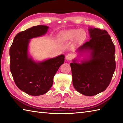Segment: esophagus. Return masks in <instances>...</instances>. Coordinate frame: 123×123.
Listing matches in <instances>:
<instances>
[{"instance_id":"esophagus-1","label":"esophagus","mask_w":123,"mask_h":123,"mask_svg":"<svg viewBox=\"0 0 123 123\" xmlns=\"http://www.w3.org/2000/svg\"><path fill=\"white\" fill-rule=\"evenodd\" d=\"M73 58V55L70 54H68V55H66V59L67 61H70V60Z\"/></svg>"}]
</instances>
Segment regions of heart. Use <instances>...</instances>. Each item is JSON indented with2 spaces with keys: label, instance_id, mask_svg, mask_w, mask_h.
Returning <instances> with one entry per match:
<instances>
[{
  "label": "heart",
  "instance_id": "heart-1",
  "mask_svg": "<svg viewBox=\"0 0 123 123\" xmlns=\"http://www.w3.org/2000/svg\"><path fill=\"white\" fill-rule=\"evenodd\" d=\"M85 37V32L81 29H70L64 31L60 36V39L62 42H67L75 39L77 42L80 43Z\"/></svg>",
  "mask_w": 123,
  "mask_h": 123
}]
</instances>
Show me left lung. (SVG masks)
<instances>
[{
  "label": "left lung",
  "mask_w": 123,
  "mask_h": 123,
  "mask_svg": "<svg viewBox=\"0 0 123 123\" xmlns=\"http://www.w3.org/2000/svg\"><path fill=\"white\" fill-rule=\"evenodd\" d=\"M90 40L76 51L78 57L88 54L79 62L77 58L70 63L74 88L82 94L93 96L105 90L116 68L115 47L107 31L89 28Z\"/></svg>",
  "instance_id": "1"
}]
</instances>
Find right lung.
<instances>
[{
    "mask_svg": "<svg viewBox=\"0 0 123 123\" xmlns=\"http://www.w3.org/2000/svg\"><path fill=\"white\" fill-rule=\"evenodd\" d=\"M49 27L39 25L18 33L9 49L10 70L18 87L32 96L44 94L51 88L54 76L63 64L64 55L36 61L29 53L30 39L47 33Z\"/></svg>",
    "mask_w": 123,
    "mask_h": 123,
    "instance_id": "right-lung-1",
    "label": "right lung"
}]
</instances>
